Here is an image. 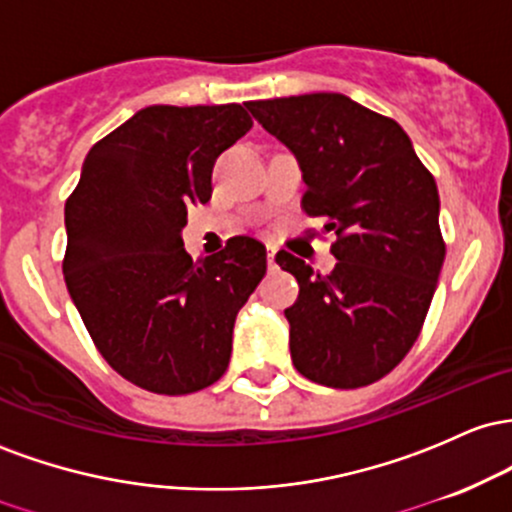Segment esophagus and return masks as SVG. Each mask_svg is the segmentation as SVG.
<instances>
[{
  "label": "esophagus",
  "mask_w": 512,
  "mask_h": 512,
  "mask_svg": "<svg viewBox=\"0 0 512 512\" xmlns=\"http://www.w3.org/2000/svg\"><path fill=\"white\" fill-rule=\"evenodd\" d=\"M266 258H268V268H271V271H273V268H278V266H275V249H273V246H268Z\"/></svg>",
  "instance_id": "obj_1"
}]
</instances>
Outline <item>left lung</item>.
<instances>
[{
  "label": "left lung",
  "mask_w": 512,
  "mask_h": 512,
  "mask_svg": "<svg viewBox=\"0 0 512 512\" xmlns=\"http://www.w3.org/2000/svg\"><path fill=\"white\" fill-rule=\"evenodd\" d=\"M290 149L307 186L304 212L336 234L331 275L280 251L300 283L285 309L292 363L333 389L377 382L418 338L445 261L440 195L404 128L343 94L249 101Z\"/></svg>",
  "instance_id": "8db88e82"
}]
</instances>
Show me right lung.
Instances as JSON below:
<instances>
[{
    "instance_id": "1",
    "label": "right lung",
    "mask_w": 512,
    "mask_h": 512,
    "mask_svg": "<svg viewBox=\"0 0 512 512\" xmlns=\"http://www.w3.org/2000/svg\"><path fill=\"white\" fill-rule=\"evenodd\" d=\"M239 103L147 106L86 154L65 205L62 271L108 365L154 394L225 375L239 309L266 275V246L234 237L193 261L188 205L208 203L215 159L251 130Z\"/></svg>"
}]
</instances>
